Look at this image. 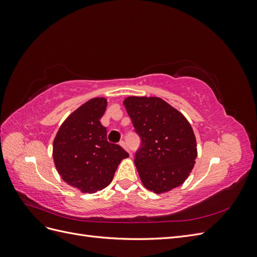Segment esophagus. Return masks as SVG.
I'll use <instances>...</instances> for the list:
<instances>
[{
	"label": "esophagus",
	"mask_w": 257,
	"mask_h": 257,
	"mask_svg": "<svg viewBox=\"0 0 257 257\" xmlns=\"http://www.w3.org/2000/svg\"><path fill=\"white\" fill-rule=\"evenodd\" d=\"M120 146L122 147V148H124V149H125V150H127L128 152H130V149H128V147H127V145H126V143L125 142H120Z\"/></svg>",
	"instance_id": "34e87169"
}]
</instances>
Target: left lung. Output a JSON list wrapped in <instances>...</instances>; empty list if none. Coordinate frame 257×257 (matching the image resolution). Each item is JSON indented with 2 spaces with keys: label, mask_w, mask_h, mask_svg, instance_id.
I'll use <instances>...</instances> for the list:
<instances>
[{
  "label": "left lung",
  "mask_w": 257,
  "mask_h": 257,
  "mask_svg": "<svg viewBox=\"0 0 257 257\" xmlns=\"http://www.w3.org/2000/svg\"><path fill=\"white\" fill-rule=\"evenodd\" d=\"M123 105L142 141L135 166L145 188L161 194L180 186L197 158L189 121L160 97L128 96Z\"/></svg>",
  "instance_id": "left-lung-1"
}]
</instances>
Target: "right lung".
<instances>
[{
	"instance_id": "add662e5",
	"label": "right lung",
	"mask_w": 257,
	"mask_h": 257,
	"mask_svg": "<svg viewBox=\"0 0 257 257\" xmlns=\"http://www.w3.org/2000/svg\"><path fill=\"white\" fill-rule=\"evenodd\" d=\"M107 107L104 97L88 100L67 116L53 141L52 157L59 175L82 193H95L112 181L113 175L128 153L107 141L100 123Z\"/></svg>"
}]
</instances>
